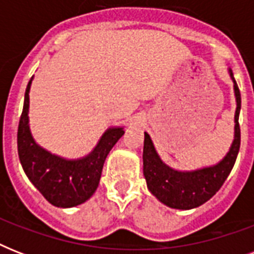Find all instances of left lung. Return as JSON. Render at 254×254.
Masks as SVG:
<instances>
[{
  "label": "left lung",
  "instance_id": "1",
  "mask_svg": "<svg viewBox=\"0 0 254 254\" xmlns=\"http://www.w3.org/2000/svg\"><path fill=\"white\" fill-rule=\"evenodd\" d=\"M233 81L236 112H235V139L224 158L213 166L179 171L167 166L159 158L150 135L145 133L143 141V175L146 179L147 189L161 203L170 208L191 209L196 208L209 200L220 190L228 178L233 165L236 162L240 150V125L239 115L241 109V96L237 83L233 77L232 69H228Z\"/></svg>",
  "mask_w": 254,
  "mask_h": 254
}]
</instances>
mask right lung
<instances>
[{
    "mask_svg": "<svg viewBox=\"0 0 254 254\" xmlns=\"http://www.w3.org/2000/svg\"><path fill=\"white\" fill-rule=\"evenodd\" d=\"M29 81L25 103L18 125V155L23 171L46 200L55 207L69 208L84 203L99 186L104 162L112 147L123 134L124 127H109L96 147L79 159H65L41 147L31 135L29 127Z\"/></svg>",
    "mask_w": 254,
    "mask_h": 254,
    "instance_id": "add662e5",
    "label": "right lung"
}]
</instances>
